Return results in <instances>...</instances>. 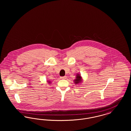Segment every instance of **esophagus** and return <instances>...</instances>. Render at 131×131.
<instances>
[{
	"label": "esophagus",
	"mask_w": 131,
	"mask_h": 131,
	"mask_svg": "<svg viewBox=\"0 0 131 131\" xmlns=\"http://www.w3.org/2000/svg\"><path fill=\"white\" fill-rule=\"evenodd\" d=\"M66 78V76H64V77H60V79H61V80H64V79H65Z\"/></svg>",
	"instance_id": "1"
}]
</instances>
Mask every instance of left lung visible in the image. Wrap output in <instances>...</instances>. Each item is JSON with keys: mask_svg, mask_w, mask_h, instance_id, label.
Here are the masks:
<instances>
[{"mask_svg": "<svg viewBox=\"0 0 131 131\" xmlns=\"http://www.w3.org/2000/svg\"><path fill=\"white\" fill-rule=\"evenodd\" d=\"M75 84H78L80 83L81 81V76L79 74H77V77H76V79H75Z\"/></svg>", "mask_w": 131, "mask_h": 131, "instance_id": "left-lung-1", "label": "left lung"}]
</instances>
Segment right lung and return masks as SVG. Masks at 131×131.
<instances>
[{"instance_id": "right-lung-1", "label": "right lung", "mask_w": 131, "mask_h": 131, "mask_svg": "<svg viewBox=\"0 0 131 131\" xmlns=\"http://www.w3.org/2000/svg\"><path fill=\"white\" fill-rule=\"evenodd\" d=\"M49 83H50V81H49Z\"/></svg>"}]
</instances>
